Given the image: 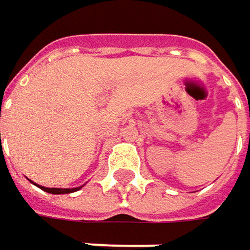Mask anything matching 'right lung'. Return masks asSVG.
<instances>
[{"instance_id":"right-lung-1","label":"right lung","mask_w":250,"mask_h":250,"mask_svg":"<svg viewBox=\"0 0 250 250\" xmlns=\"http://www.w3.org/2000/svg\"><path fill=\"white\" fill-rule=\"evenodd\" d=\"M40 189H42L44 192H48V193H53V194H64V193H73L76 192V190H79L81 188H76V189H48V188H44V186H38Z\"/></svg>"}]
</instances>
